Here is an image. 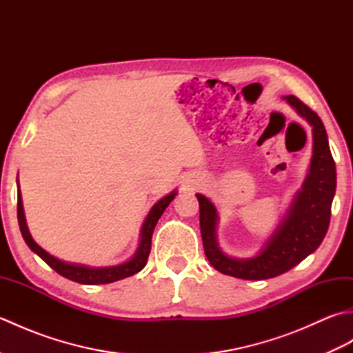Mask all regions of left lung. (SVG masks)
I'll return each mask as SVG.
<instances>
[{
	"label": "left lung",
	"instance_id": "obj_1",
	"mask_svg": "<svg viewBox=\"0 0 353 353\" xmlns=\"http://www.w3.org/2000/svg\"><path fill=\"white\" fill-rule=\"evenodd\" d=\"M290 106L312 125V159L310 172L296 194L282 223L270 236L258 256L250 259L230 258L216 244V209L205 196L197 194L200 206V232L203 249L211 265L220 273L245 281H262L276 277L308 254L317 250L331 221V206L335 196L336 171L329 148L325 125L316 112L294 95L283 97Z\"/></svg>",
	"mask_w": 353,
	"mask_h": 353
}]
</instances>
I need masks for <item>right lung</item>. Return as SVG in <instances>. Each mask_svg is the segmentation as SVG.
I'll return each mask as SVG.
<instances>
[{"label": "right lung", "mask_w": 353, "mask_h": 353, "mask_svg": "<svg viewBox=\"0 0 353 353\" xmlns=\"http://www.w3.org/2000/svg\"><path fill=\"white\" fill-rule=\"evenodd\" d=\"M177 191L170 192L168 196H165L161 199L152 208V211L148 212L147 219L142 224L141 229V243L137 253L133 254V258L130 261L124 262V264L119 265H112V267H86L81 264H68V262L61 261L52 256L48 252H45L39 244H36L34 239L32 238L27 228L26 223V216H24V208H22V199H21V191L18 190V223H19V229L22 238L26 239L27 245L32 249L37 256H41L47 264L57 272L61 276L66 277V279L79 282V283H85V285H100V283H110L119 279H124V277L133 276L134 273L141 272L142 268L145 267L150 249H152V235L157 220L161 219V215L163 214L165 209L171 203V200L176 197Z\"/></svg>", "instance_id": "add662e5"}]
</instances>
